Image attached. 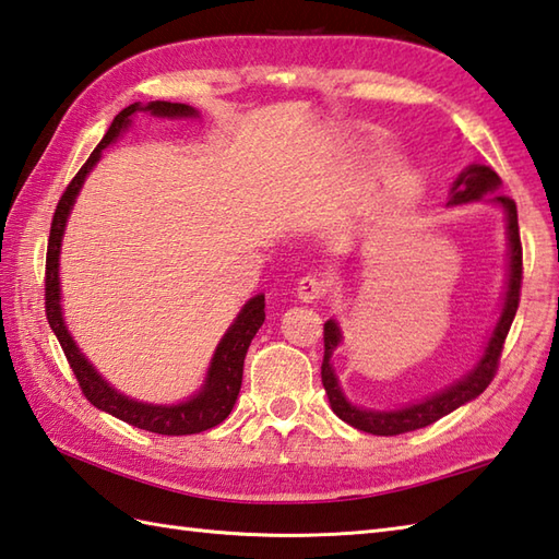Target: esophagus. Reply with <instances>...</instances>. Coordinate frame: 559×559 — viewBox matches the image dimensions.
Returning <instances> with one entry per match:
<instances>
[{
	"label": "esophagus",
	"mask_w": 559,
	"mask_h": 559,
	"mask_svg": "<svg viewBox=\"0 0 559 559\" xmlns=\"http://www.w3.org/2000/svg\"><path fill=\"white\" fill-rule=\"evenodd\" d=\"M326 281L319 278V276H312V273H307V276L300 278L298 283V298L302 302H314V300H322L326 295Z\"/></svg>",
	"instance_id": "esophagus-1"
}]
</instances>
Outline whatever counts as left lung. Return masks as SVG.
<instances>
[{
    "instance_id": "1",
    "label": "left lung",
    "mask_w": 559,
    "mask_h": 559,
    "mask_svg": "<svg viewBox=\"0 0 559 559\" xmlns=\"http://www.w3.org/2000/svg\"><path fill=\"white\" fill-rule=\"evenodd\" d=\"M500 187V177H497L495 170H490L488 165H471L466 173L459 175V180L454 182V199L451 204H468V201H478L483 199L485 192H492V189ZM492 201L504 206L507 211V230H509V286H507V298H504V310L500 322H497L492 338L485 348V355L480 358L476 370H471L466 377L456 382L454 386H449L444 391H439L432 399H425L423 403H415V406L401 408V411H360L350 406L346 396L341 394V386L336 382V374L331 370L329 358L334 348L341 343V331L336 322L324 324V360H322V384L326 389V396L331 408L338 415L343 423L353 425L355 430H362L367 435H377V437H394L403 432H413L420 430V427H427L437 423L439 418H444L451 411H456L463 403L473 401L480 396L485 389L490 386V382L497 374V367H500L502 358V348L509 329H512V322L519 310V300H521V281H524V252H521V235H519V216H516V201L507 194H495Z\"/></svg>"
}]
</instances>
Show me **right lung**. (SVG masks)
Wrapping results in <instances>:
<instances>
[{
    "instance_id": "obj_1",
    "label": "right lung",
    "mask_w": 559,
    "mask_h": 559,
    "mask_svg": "<svg viewBox=\"0 0 559 559\" xmlns=\"http://www.w3.org/2000/svg\"><path fill=\"white\" fill-rule=\"evenodd\" d=\"M136 110H151L153 115L160 117H192L197 115L194 108H189L185 103H168V100H153L146 108H141L139 103L129 105L120 115L115 117L108 134L103 136L100 144L93 148L91 158L81 165V170L74 175L64 189V194L59 197V204L55 209L52 225H50V240H47V257H45V314L47 322H50L55 336L62 346L67 362L74 372L81 394L86 396L93 406L115 415L129 425L139 427V430H148L156 435H197L211 430V427L221 425L228 418L235 399L240 394L242 386V367H245V355L249 343L257 336L259 326L264 324L266 312H264V295H257V298L249 300L242 312L237 314L235 324L228 329V334L223 336L218 343L216 355H213V362L209 367V377L204 389L192 401H185L180 406H148V403H139L132 399H124L117 394L115 389L103 382L98 372L86 362V358L79 353L76 343L71 341L69 331L62 319V307H59V278H57V259H59V245H62V233L64 223L69 216V209L74 204L79 189L86 180L93 165L98 163L103 148L117 139V134L129 124V115Z\"/></svg>"
}]
</instances>
